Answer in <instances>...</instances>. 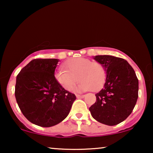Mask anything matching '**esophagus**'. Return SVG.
<instances>
[{
	"instance_id": "obj_1",
	"label": "esophagus",
	"mask_w": 153,
	"mask_h": 153,
	"mask_svg": "<svg viewBox=\"0 0 153 153\" xmlns=\"http://www.w3.org/2000/svg\"><path fill=\"white\" fill-rule=\"evenodd\" d=\"M76 97L78 98V99H80V98H83L85 97L84 95H76Z\"/></svg>"
}]
</instances>
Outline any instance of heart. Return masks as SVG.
<instances>
[{
	"label": "heart",
	"instance_id": "obj_1",
	"mask_svg": "<svg viewBox=\"0 0 153 153\" xmlns=\"http://www.w3.org/2000/svg\"><path fill=\"white\" fill-rule=\"evenodd\" d=\"M65 68L56 70L54 76L60 86L71 91L77 81H80L75 91L79 93L97 91L105 83L107 73L103 65L99 62H92L84 57H74L64 63Z\"/></svg>",
	"mask_w": 153,
	"mask_h": 153
}]
</instances>
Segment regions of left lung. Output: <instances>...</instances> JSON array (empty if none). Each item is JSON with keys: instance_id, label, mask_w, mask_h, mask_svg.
Masks as SVG:
<instances>
[{"instance_id": "8db88e82", "label": "left lung", "mask_w": 153, "mask_h": 153, "mask_svg": "<svg viewBox=\"0 0 153 153\" xmlns=\"http://www.w3.org/2000/svg\"><path fill=\"white\" fill-rule=\"evenodd\" d=\"M93 59L105 67L107 76L89 110L98 122L114 126L132 112L138 99L139 81L132 67L125 59L107 55L95 56Z\"/></svg>"}]
</instances>
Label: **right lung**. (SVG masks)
I'll return each mask as SVG.
<instances>
[{
	"label": "right lung",
	"instance_id": "1",
	"mask_svg": "<svg viewBox=\"0 0 153 153\" xmlns=\"http://www.w3.org/2000/svg\"><path fill=\"white\" fill-rule=\"evenodd\" d=\"M59 60L34 59L16 76L15 97L24 116L43 127L62 122L70 111L76 96L56 81L54 74Z\"/></svg>",
	"mask_w": 153,
	"mask_h": 153
}]
</instances>
